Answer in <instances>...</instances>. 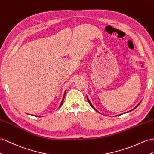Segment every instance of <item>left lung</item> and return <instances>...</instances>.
<instances>
[{
  "label": "left lung",
  "mask_w": 154,
  "mask_h": 154,
  "mask_svg": "<svg viewBox=\"0 0 154 154\" xmlns=\"http://www.w3.org/2000/svg\"><path fill=\"white\" fill-rule=\"evenodd\" d=\"M87 100H88V103H89V104H90V105H91V107H92V108H93V109H94V110H95V111H97V112H98V111H97V110H96V109H95V108H94V106H93V105H92V103H90V100H89V99H88V97H87ZM139 104H140V103H139V104H138V105H137V107H138V106H139ZM136 107H135V108H134V109H135V108H136ZM99 113H100V112H99Z\"/></svg>",
  "instance_id": "left-lung-1"
}]
</instances>
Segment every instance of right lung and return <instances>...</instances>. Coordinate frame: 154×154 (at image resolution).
Here are the masks:
<instances>
[{"instance_id": "add662e5", "label": "right lung", "mask_w": 154, "mask_h": 154, "mask_svg": "<svg viewBox=\"0 0 154 154\" xmlns=\"http://www.w3.org/2000/svg\"><path fill=\"white\" fill-rule=\"evenodd\" d=\"M65 94H66V91H65V92H64V96H63V99H62V102H61V103H60V107H60V106L62 105V103H63V102H64V97H65ZM36 116H38V117H41L42 116H36Z\"/></svg>"}]
</instances>
